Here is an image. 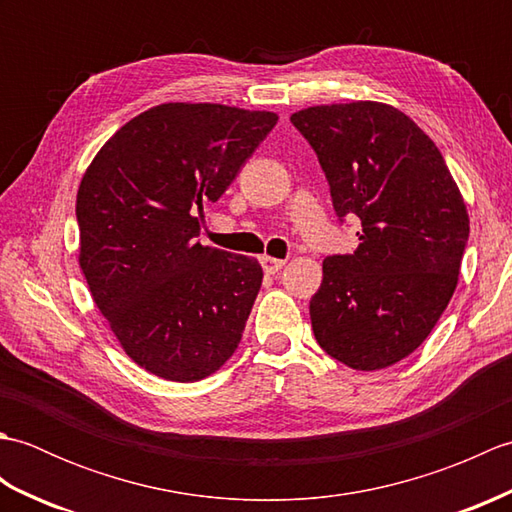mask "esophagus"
<instances>
[{"instance_id":"esophagus-1","label":"esophagus","mask_w":512,"mask_h":512,"mask_svg":"<svg viewBox=\"0 0 512 512\" xmlns=\"http://www.w3.org/2000/svg\"><path fill=\"white\" fill-rule=\"evenodd\" d=\"M259 262H262L264 273H268V275H277L279 270L286 266L284 259H275V257H268V255H264L262 259H259Z\"/></svg>"}]
</instances>
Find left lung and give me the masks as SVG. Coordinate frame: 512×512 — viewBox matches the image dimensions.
<instances>
[{
	"label": "left lung",
	"mask_w": 512,
	"mask_h": 512,
	"mask_svg": "<svg viewBox=\"0 0 512 512\" xmlns=\"http://www.w3.org/2000/svg\"><path fill=\"white\" fill-rule=\"evenodd\" d=\"M317 151L336 215L361 220L358 248L323 262L314 339L352 369L418 350L458 286L469 213L436 143L385 103L314 105L290 116Z\"/></svg>",
	"instance_id": "obj_1"
}]
</instances>
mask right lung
<instances>
[{"label": "right lung", "instance_id": "right-lung-1", "mask_svg": "<svg viewBox=\"0 0 512 512\" xmlns=\"http://www.w3.org/2000/svg\"><path fill=\"white\" fill-rule=\"evenodd\" d=\"M279 121L220 103H162L107 140L76 193L79 266L125 354L195 383L237 350L259 288L257 259L202 246L217 202Z\"/></svg>", "mask_w": 512, "mask_h": 512}]
</instances>
